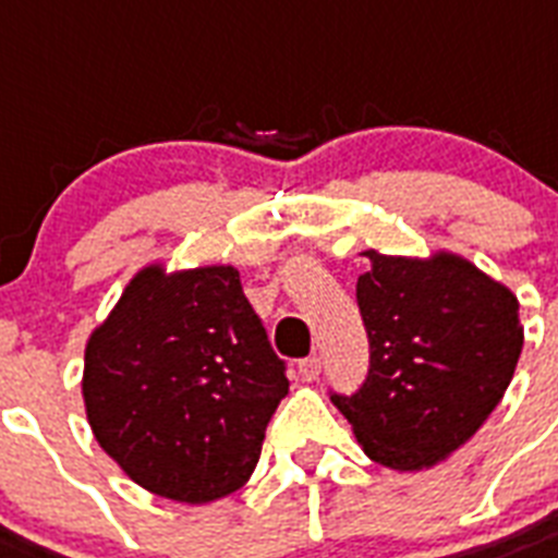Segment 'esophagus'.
I'll list each match as a JSON object with an SVG mask.
<instances>
[{
	"label": "esophagus",
	"instance_id": "1",
	"mask_svg": "<svg viewBox=\"0 0 558 558\" xmlns=\"http://www.w3.org/2000/svg\"><path fill=\"white\" fill-rule=\"evenodd\" d=\"M298 373H301L303 381H315V378L320 375V357L318 355L301 357V361H298Z\"/></svg>",
	"mask_w": 558,
	"mask_h": 558
}]
</instances>
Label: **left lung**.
I'll return each mask as SVG.
<instances>
[{"mask_svg":"<svg viewBox=\"0 0 558 558\" xmlns=\"http://www.w3.org/2000/svg\"><path fill=\"white\" fill-rule=\"evenodd\" d=\"M366 257L373 269L355 298L369 369L352 396L329 398L369 459L433 468L475 436L510 387L524 343L519 301L456 255Z\"/></svg>","mask_w":558,"mask_h":558,"instance_id":"obj_1","label":"left lung"}]
</instances>
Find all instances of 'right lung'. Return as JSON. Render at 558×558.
<instances>
[{"label":"right lung","mask_w":558,"mask_h":558,"mask_svg":"<svg viewBox=\"0 0 558 558\" xmlns=\"http://www.w3.org/2000/svg\"><path fill=\"white\" fill-rule=\"evenodd\" d=\"M287 392V361L232 266H148L85 347L99 447L140 487L185 505L246 484Z\"/></svg>","instance_id":"obj_1"}]
</instances>
